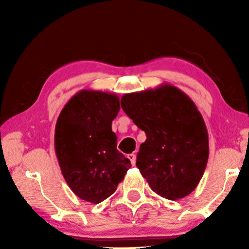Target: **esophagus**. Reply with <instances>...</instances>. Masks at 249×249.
<instances>
[{"mask_svg":"<svg viewBox=\"0 0 249 249\" xmlns=\"http://www.w3.org/2000/svg\"><path fill=\"white\" fill-rule=\"evenodd\" d=\"M128 159L130 160V162H131L132 165L136 164V155L135 154H129L128 155Z\"/></svg>","mask_w":249,"mask_h":249,"instance_id":"esophagus-1","label":"esophagus"}]
</instances>
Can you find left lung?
Instances as JSON below:
<instances>
[{
    "instance_id": "left-lung-1",
    "label": "left lung",
    "mask_w": 249,
    "mask_h": 249,
    "mask_svg": "<svg viewBox=\"0 0 249 249\" xmlns=\"http://www.w3.org/2000/svg\"><path fill=\"white\" fill-rule=\"evenodd\" d=\"M121 107L146 141L136 165L153 192L176 200L198 185L209 160V135L188 95L172 85L124 94Z\"/></svg>"
}]
</instances>
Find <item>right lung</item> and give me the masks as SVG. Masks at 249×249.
I'll list each match as a JSON object with an SVG mask.
<instances>
[{"mask_svg":"<svg viewBox=\"0 0 249 249\" xmlns=\"http://www.w3.org/2000/svg\"><path fill=\"white\" fill-rule=\"evenodd\" d=\"M120 110L118 95L83 89L70 98L57 118L54 146L68 186L86 202L110 197L130 169L117 149L112 121Z\"/></svg>","mask_w":249,"mask_h":249,"instance_id":"obj_1","label":"right lung"}]
</instances>
